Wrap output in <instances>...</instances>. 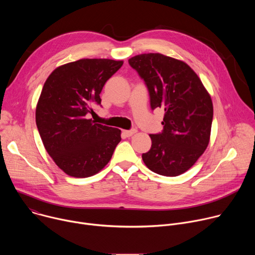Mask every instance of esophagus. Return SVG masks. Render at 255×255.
Masks as SVG:
<instances>
[{
	"mask_svg": "<svg viewBox=\"0 0 255 255\" xmlns=\"http://www.w3.org/2000/svg\"><path fill=\"white\" fill-rule=\"evenodd\" d=\"M136 132H137V130H136V129L124 130V131H123V134H124L126 137H131V136H132V135H134Z\"/></svg>",
	"mask_w": 255,
	"mask_h": 255,
	"instance_id": "34e87169",
	"label": "esophagus"
}]
</instances>
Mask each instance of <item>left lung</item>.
I'll return each mask as SVG.
<instances>
[{
    "label": "left lung",
    "instance_id": "1",
    "mask_svg": "<svg viewBox=\"0 0 255 255\" xmlns=\"http://www.w3.org/2000/svg\"><path fill=\"white\" fill-rule=\"evenodd\" d=\"M146 85L150 107L164 109L163 130L142 159L150 170L176 176L190 169L206 150L213 121L211 97L196 72L184 61L160 53L128 60Z\"/></svg>",
    "mask_w": 255,
    "mask_h": 255
}]
</instances>
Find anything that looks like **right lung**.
Wrapping results in <instances>:
<instances>
[{
    "label": "right lung",
    "mask_w": 255,
    "mask_h": 255,
    "mask_svg": "<svg viewBox=\"0 0 255 255\" xmlns=\"http://www.w3.org/2000/svg\"><path fill=\"white\" fill-rule=\"evenodd\" d=\"M122 60L84 58L55 68L47 78L36 107L43 145L56 165L74 177L98 173L110 161L121 130L89 119L101 105L106 82Z\"/></svg>",
    "instance_id": "obj_1"
}]
</instances>
